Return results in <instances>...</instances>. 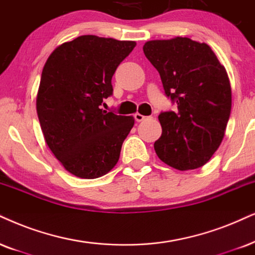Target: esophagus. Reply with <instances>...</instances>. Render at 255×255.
Wrapping results in <instances>:
<instances>
[{"label": "esophagus", "mask_w": 255, "mask_h": 255, "mask_svg": "<svg viewBox=\"0 0 255 255\" xmlns=\"http://www.w3.org/2000/svg\"><path fill=\"white\" fill-rule=\"evenodd\" d=\"M134 118H135V121H136V122H141V121H143L144 119H147V117H144V115H141L140 113H136V114L134 115Z\"/></svg>", "instance_id": "34e87169"}]
</instances>
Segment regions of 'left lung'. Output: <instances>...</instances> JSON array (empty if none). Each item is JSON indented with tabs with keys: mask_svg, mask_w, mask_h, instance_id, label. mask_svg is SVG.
I'll return each instance as SVG.
<instances>
[{
	"mask_svg": "<svg viewBox=\"0 0 255 255\" xmlns=\"http://www.w3.org/2000/svg\"><path fill=\"white\" fill-rule=\"evenodd\" d=\"M143 53L159 72L166 95L178 105L176 113L159 115L156 155L179 170L202 167L221 144L231 115L226 69L208 44L188 37L148 41Z\"/></svg>",
	"mask_w": 255,
	"mask_h": 255,
	"instance_id": "obj_1",
	"label": "left lung"
}]
</instances>
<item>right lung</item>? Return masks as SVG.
Listing matches in <instances>:
<instances>
[{"mask_svg": "<svg viewBox=\"0 0 255 255\" xmlns=\"http://www.w3.org/2000/svg\"><path fill=\"white\" fill-rule=\"evenodd\" d=\"M136 46L134 41L82 35L48 57L36 96L42 133L66 170L96 179L117 165L133 117L100 108L113 94L112 77Z\"/></svg>", "mask_w": 255, "mask_h": 255, "instance_id": "1", "label": "right lung"}]
</instances>
